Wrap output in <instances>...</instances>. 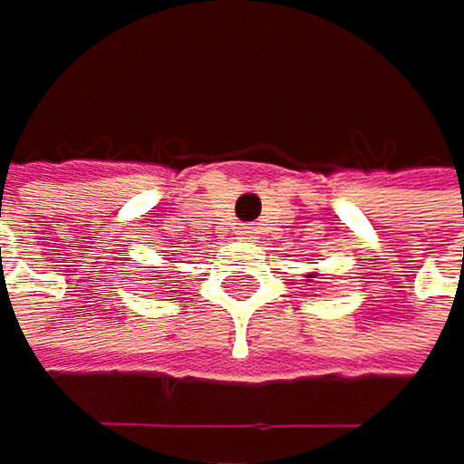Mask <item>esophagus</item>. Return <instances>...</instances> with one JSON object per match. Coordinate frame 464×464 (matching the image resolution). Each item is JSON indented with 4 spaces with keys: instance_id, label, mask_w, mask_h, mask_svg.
<instances>
[{
    "instance_id": "1",
    "label": "esophagus",
    "mask_w": 464,
    "mask_h": 464,
    "mask_svg": "<svg viewBox=\"0 0 464 464\" xmlns=\"http://www.w3.org/2000/svg\"><path fill=\"white\" fill-rule=\"evenodd\" d=\"M239 239H245V242H253V239H258V227H253V225H245V227H239Z\"/></svg>"
}]
</instances>
